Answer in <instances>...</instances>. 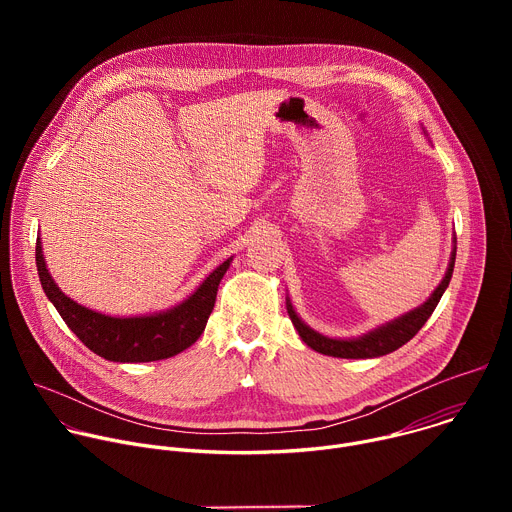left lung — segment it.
I'll use <instances>...</instances> for the list:
<instances>
[{
	"label": "left lung",
	"mask_w": 512,
	"mask_h": 512,
	"mask_svg": "<svg viewBox=\"0 0 512 512\" xmlns=\"http://www.w3.org/2000/svg\"><path fill=\"white\" fill-rule=\"evenodd\" d=\"M454 263H456V247L452 251L450 257V265L446 271V277L442 279V283L433 289V294L429 296V300L425 304H421L419 308L407 312L405 316H399L397 320L379 326L367 334H362L358 338H328L316 330H312L310 326H306L302 322V318L296 314L294 306L287 300V314L291 318V324L296 326L300 338L314 348L316 352L328 354V356H336V358H375V356H383L389 354L397 348H401L405 342H409L419 330L421 326L427 322V318L433 314L435 306L440 304L446 287L450 285L452 273H454Z\"/></svg>",
	"instance_id": "1"
}]
</instances>
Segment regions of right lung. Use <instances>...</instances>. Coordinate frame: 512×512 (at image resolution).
Returning a JSON list of instances; mask_svg holds the SVG:
<instances>
[{"label":"right lung","instance_id":"right-lung-1","mask_svg":"<svg viewBox=\"0 0 512 512\" xmlns=\"http://www.w3.org/2000/svg\"><path fill=\"white\" fill-rule=\"evenodd\" d=\"M233 257L218 265L182 304L150 316L113 318L89 310L64 296L46 269L40 239L36 241V267L48 300L54 304L66 326L95 354L113 362H152L176 356L192 346L216 302L218 283L227 273Z\"/></svg>","mask_w":512,"mask_h":512}]
</instances>
